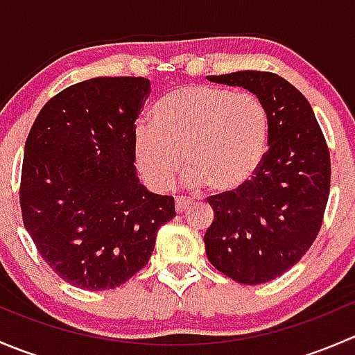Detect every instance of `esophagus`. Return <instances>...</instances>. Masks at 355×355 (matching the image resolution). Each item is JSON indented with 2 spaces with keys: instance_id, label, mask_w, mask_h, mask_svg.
Listing matches in <instances>:
<instances>
[{
  "instance_id": "obj_1",
  "label": "esophagus",
  "mask_w": 355,
  "mask_h": 355,
  "mask_svg": "<svg viewBox=\"0 0 355 355\" xmlns=\"http://www.w3.org/2000/svg\"><path fill=\"white\" fill-rule=\"evenodd\" d=\"M192 204L191 199L187 198H182V196H178L177 199H175V207H177V213H185V211L189 209V206Z\"/></svg>"
}]
</instances>
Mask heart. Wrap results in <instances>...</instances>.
Here are the masks:
<instances>
[{
	"mask_svg": "<svg viewBox=\"0 0 355 355\" xmlns=\"http://www.w3.org/2000/svg\"><path fill=\"white\" fill-rule=\"evenodd\" d=\"M155 125L135 127V163L151 187H170L182 164L185 182L218 192L244 185L261 164L270 116L250 92L220 85H184L161 96L153 108Z\"/></svg>",
	"mask_w": 355,
	"mask_h": 355,
	"instance_id": "obj_1",
	"label": "heart"
}]
</instances>
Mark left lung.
<instances>
[{
    "mask_svg": "<svg viewBox=\"0 0 355 355\" xmlns=\"http://www.w3.org/2000/svg\"><path fill=\"white\" fill-rule=\"evenodd\" d=\"M239 85L264 103L268 151L256 173L234 191L209 196L214 220L204 235L209 263L232 280H275L316 241L330 196V149L309 101L271 71L209 75Z\"/></svg>",
    "mask_w": 355,
    "mask_h": 355,
    "instance_id": "8db88e82",
    "label": "left lung"
}]
</instances>
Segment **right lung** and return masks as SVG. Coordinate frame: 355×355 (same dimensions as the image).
<instances>
[{"instance_id":"right-lung-1","label":"right lung","mask_w":355,"mask_h":355,"mask_svg":"<svg viewBox=\"0 0 355 355\" xmlns=\"http://www.w3.org/2000/svg\"><path fill=\"white\" fill-rule=\"evenodd\" d=\"M144 77H96L53 96L25 142L20 209L42 259L84 290L120 287L148 264L171 196L135 177V120Z\"/></svg>"}]
</instances>
